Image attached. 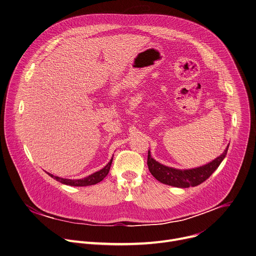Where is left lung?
I'll return each instance as SVG.
<instances>
[{
    "label": "left lung",
    "instance_id": "left-lung-1",
    "mask_svg": "<svg viewBox=\"0 0 256 256\" xmlns=\"http://www.w3.org/2000/svg\"><path fill=\"white\" fill-rule=\"evenodd\" d=\"M230 146V144H228ZM228 146L224 150V152L218 158L212 160V162L196 168L192 170H176L172 168H168L166 166L160 164L156 160L150 156V152L148 150V166L150 174L160 182L164 184H168L176 188H190V186H196L206 180L220 166L222 162L226 156Z\"/></svg>",
    "mask_w": 256,
    "mask_h": 256
}]
</instances>
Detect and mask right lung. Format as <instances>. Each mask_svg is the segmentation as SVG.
<instances>
[{
  "instance_id": "1",
  "label": "right lung",
  "mask_w": 256,
  "mask_h": 256,
  "mask_svg": "<svg viewBox=\"0 0 256 256\" xmlns=\"http://www.w3.org/2000/svg\"><path fill=\"white\" fill-rule=\"evenodd\" d=\"M112 158L110 160V162L100 170L84 178H82V180H68V178H58V176H54L50 174H48L50 178H52L54 180L64 184H66V186H92V184H96L100 182H102L108 174L110 172V166H112Z\"/></svg>"
}]
</instances>
